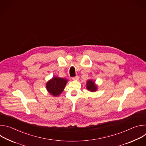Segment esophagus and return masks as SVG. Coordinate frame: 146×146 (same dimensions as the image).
I'll return each instance as SVG.
<instances>
[{"instance_id": "obj_1", "label": "esophagus", "mask_w": 146, "mask_h": 146, "mask_svg": "<svg viewBox=\"0 0 146 146\" xmlns=\"http://www.w3.org/2000/svg\"><path fill=\"white\" fill-rule=\"evenodd\" d=\"M72 79H73V80H77L78 79V77L77 76H76V77H73Z\"/></svg>"}]
</instances>
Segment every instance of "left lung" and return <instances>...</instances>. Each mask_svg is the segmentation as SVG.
<instances>
[{
    "mask_svg": "<svg viewBox=\"0 0 146 146\" xmlns=\"http://www.w3.org/2000/svg\"><path fill=\"white\" fill-rule=\"evenodd\" d=\"M98 86L95 84V82L92 80H89L87 81L86 88L90 92H94L97 91Z\"/></svg>",
    "mask_w": 146,
    "mask_h": 146,
    "instance_id": "left-lung-1",
    "label": "left lung"
}]
</instances>
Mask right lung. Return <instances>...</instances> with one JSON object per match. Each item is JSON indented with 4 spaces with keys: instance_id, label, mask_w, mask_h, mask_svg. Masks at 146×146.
<instances>
[{
    "instance_id": "add662e5",
    "label": "right lung",
    "mask_w": 146,
    "mask_h": 146,
    "mask_svg": "<svg viewBox=\"0 0 146 146\" xmlns=\"http://www.w3.org/2000/svg\"><path fill=\"white\" fill-rule=\"evenodd\" d=\"M67 82L66 78L54 76L47 82L46 89L50 95L56 97L64 91Z\"/></svg>"
}]
</instances>
